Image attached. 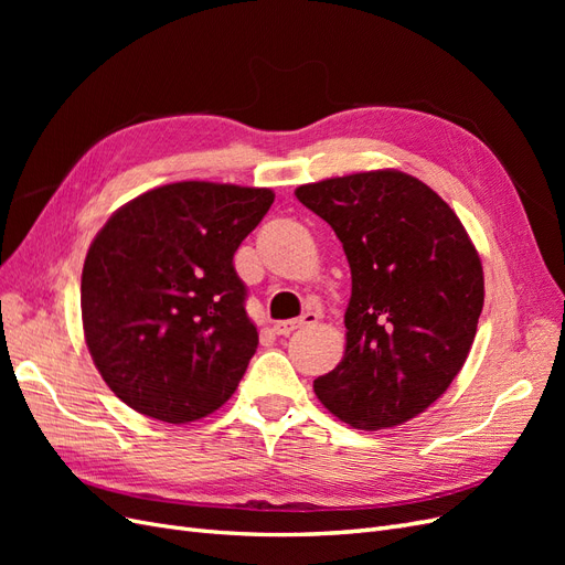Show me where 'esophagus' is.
Wrapping results in <instances>:
<instances>
[{"instance_id": "1", "label": "esophagus", "mask_w": 565, "mask_h": 565, "mask_svg": "<svg viewBox=\"0 0 565 565\" xmlns=\"http://www.w3.org/2000/svg\"><path fill=\"white\" fill-rule=\"evenodd\" d=\"M316 322H318V316L311 313V311H306L303 316H299V318H295V320L276 322V324H273V330H276L278 334H292V332L303 330V328H313Z\"/></svg>"}]
</instances>
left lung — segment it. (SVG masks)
<instances>
[{"label":"left lung","instance_id":"left-lung-1","mask_svg":"<svg viewBox=\"0 0 565 565\" xmlns=\"http://www.w3.org/2000/svg\"><path fill=\"white\" fill-rule=\"evenodd\" d=\"M351 266L341 363L313 382L355 429H388L448 391L483 311V266L448 202L419 179L380 169L299 185Z\"/></svg>","mask_w":565,"mask_h":565}]
</instances>
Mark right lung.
<instances>
[{"label":"right lung","mask_w":565,"mask_h":565,"mask_svg":"<svg viewBox=\"0 0 565 565\" xmlns=\"http://www.w3.org/2000/svg\"><path fill=\"white\" fill-rule=\"evenodd\" d=\"M268 188L179 181L119 207L82 270V324L115 396L146 417L212 415L259 347L233 254L273 204Z\"/></svg>","instance_id":"obj_1"}]
</instances>
